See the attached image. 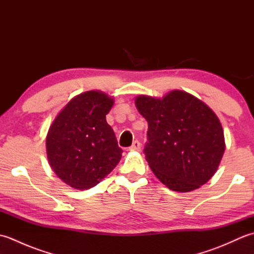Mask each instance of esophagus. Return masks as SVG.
Instances as JSON below:
<instances>
[{
  "label": "esophagus",
  "mask_w": 254,
  "mask_h": 254,
  "mask_svg": "<svg viewBox=\"0 0 254 254\" xmlns=\"http://www.w3.org/2000/svg\"><path fill=\"white\" fill-rule=\"evenodd\" d=\"M128 150H131V152H138V150H141V143L138 141H134Z\"/></svg>",
  "instance_id": "34e87169"
}]
</instances>
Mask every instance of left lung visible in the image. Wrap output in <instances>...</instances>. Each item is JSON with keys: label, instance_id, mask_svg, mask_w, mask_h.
<instances>
[{"label": "left lung", "instance_id": "8db88e82", "mask_svg": "<svg viewBox=\"0 0 254 254\" xmlns=\"http://www.w3.org/2000/svg\"><path fill=\"white\" fill-rule=\"evenodd\" d=\"M135 106L148 123L144 154L155 176L177 192L205 185L225 152L224 131L214 111L183 90L163 98L137 96Z\"/></svg>", "mask_w": 254, "mask_h": 254}]
</instances>
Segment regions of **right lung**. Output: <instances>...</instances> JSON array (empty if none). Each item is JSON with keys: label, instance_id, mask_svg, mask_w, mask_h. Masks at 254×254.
<instances>
[{"label": "right lung", "instance_id": "1", "mask_svg": "<svg viewBox=\"0 0 254 254\" xmlns=\"http://www.w3.org/2000/svg\"><path fill=\"white\" fill-rule=\"evenodd\" d=\"M113 99L99 90L74 97L57 116L46 138L52 170L67 186L87 190L109 175L122 157L106 115Z\"/></svg>", "mask_w": 254, "mask_h": 254}]
</instances>
